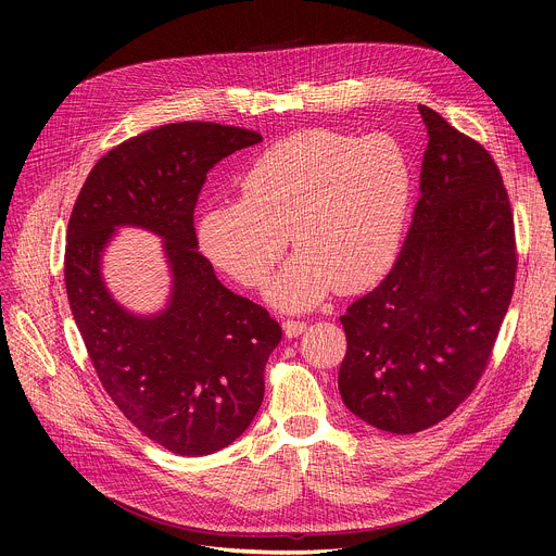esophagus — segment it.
Here are the masks:
<instances>
[{"instance_id": "1", "label": "esophagus", "mask_w": 556, "mask_h": 556, "mask_svg": "<svg viewBox=\"0 0 556 556\" xmlns=\"http://www.w3.org/2000/svg\"><path fill=\"white\" fill-rule=\"evenodd\" d=\"M283 334L288 337V339H294V337H299L303 330H305V321H292V319H288V321H283Z\"/></svg>"}]
</instances>
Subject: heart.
I'll list each match as a JSON object with an SVG mask.
<instances>
[{
  "label": "heart",
  "mask_w": 556,
  "mask_h": 556,
  "mask_svg": "<svg viewBox=\"0 0 556 556\" xmlns=\"http://www.w3.org/2000/svg\"><path fill=\"white\" fill-rule=\"evenodd\" d=\"M242 198L202 211L204 255L244 286H262L290 236L299 253L270 281L279 307L305 309L334 288L374 286L399 255L414 195L409 155L391 136L307 129L262 151Z\"/></svg>",
  "instance_id": "b5f03b06"
}]
</instances>
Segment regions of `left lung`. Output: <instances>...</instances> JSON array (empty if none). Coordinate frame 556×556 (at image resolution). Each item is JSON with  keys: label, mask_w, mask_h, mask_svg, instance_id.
Here are the masks:
<instances>
[{"label": "left lung", "mask_w": 556, "mask_h": 556, "mask_svg": "<svg viewBox=\"0 0 556 556\" xmlns=\"http://www.w3.org/2000/svg\"><path fill=\"white\" fill-rule=\"evenodd\" d=\"M420 114L429 142L405 247L341 316V399L399 435L438 425L478 384L517 273L510 200L491 153L431 108Z\"/></svg>", "instance_id": "1"}]
</instances>
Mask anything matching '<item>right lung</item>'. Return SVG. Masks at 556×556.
Here are the masks:
<instances>
[{
  "label": "right lung",
  "mask_w": 556,
  "mask_h": 556,
  "mask_svg": "<svg viewBox=\"0 0 556 556\" xmlns=\"http://www.w3.org/2000/svg\"><path fill=\"white\" fill-rule=\"evenodd\" d=\"M257 142V131L200 121L144 131L101 157L70 215L65 290L97 376L134 427L178 455L215 453L249 429L281 341L262 305L215 277L193 226L206 174ZM121 225L164 240L173 294L161 313L134 315L104 286L100 260Z\"/></svg>",
  "instance_id": "add662e5"
}]
</instances>
